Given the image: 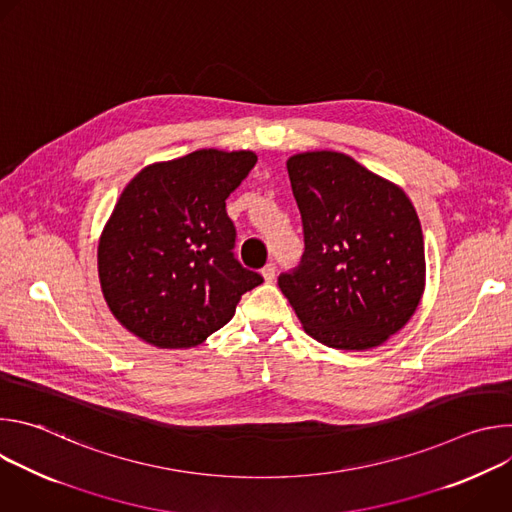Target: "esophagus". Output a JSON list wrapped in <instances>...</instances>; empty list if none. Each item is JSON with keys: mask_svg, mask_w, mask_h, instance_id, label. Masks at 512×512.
<instances>
[{"mask_svg": "<svg viewBox=\"0 0 512 512\" xmlns=\"http://www.w3.org/2000/svg\"><path fill=\"white\" fill-rule=\"evenodd\" d=\"M261 275L267 283H271L275 279V265L273 263H267L263 269H261Z\"/></svg>", "mask_w": 512, "mask_h": 512, "instance_id": "1", "label": "esophagus"}]
</instances>
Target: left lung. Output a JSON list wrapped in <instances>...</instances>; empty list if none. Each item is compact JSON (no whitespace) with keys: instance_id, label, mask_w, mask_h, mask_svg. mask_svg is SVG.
Wrapping results in <instances>:
<instances>
[{"instance_id":"obj_1","label":"left lung","mask_w":512,"mask_h":512,"mask_svg":"<svg viewBox=\"0 0 512 512\" xmlns=\"http://www.w3.org/2000/svg\"><path fill=\"white\" fill-rule=\"evenodd\" d=\"M304 225V255L279 289L304 330L340 350H367L399 332L425 289L419 216L407 194L346 154L287 160Z\"/></svg>"}]
</instances>
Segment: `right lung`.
I'll return each mask as SVG.
<instances>
[{
	"label": "right lung",
	"mask_w": 512,
	"mask_h": 512,
	"mask_svg": "<svg viewBox=\"0 0 512 512\" xmlns=\"http://www.w3.org/2000/svg\"><path fill=\"white\" fill-rule=\"evenodd\" d=\"M253 152L198 150L143 168L99 239V279L113 316L158 348H190L223 328L263 277L233 255L229 194Z\"/></svg>",
	"instance_id": "right-lung-1"
}]
</instances>
